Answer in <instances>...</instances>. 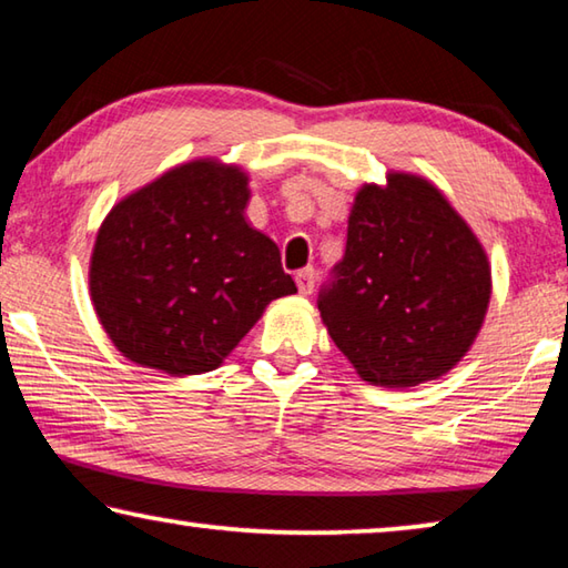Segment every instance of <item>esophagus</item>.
Here are the masks:
<instances>
[{
  "label": "esophagus",
  "instance_id": "esophagus-1",
  "mask_svg": "<svg viewBox=\"0 0 568 568\" xmlns=\"http://www.w3.org/2000/svg\"><path fill=\"white\" fill-rule=\"evenodd\" d=\"M295 283L301 295H311L315 287V267H303V271L295 273Z\"/></svg>",
  "mask_w": 568,
  "mask_h": 568
}]
</instances>
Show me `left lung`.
<instances>
[{"instance_id":"left-lung-1","label":"left lung","mask_w":568,"mask_h":568,"mask_svg":"<svg viewBox=\"0 0 568 568\" xmlns=\"http://www.w3.org/2000/svg\"><path fill=\"white\" fill-rule=\"evenodd\" d=\"M488 297L491 265L466 220L428 180L388 172L386 187L355 195L318 311L363 381L410 388L464 358Z\"/></svg>"}]
</instances>
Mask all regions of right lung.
<instances>
[{"label": "right lung", "instance_id": "1", "mask_svg": "<svg viewBox=\"0 0 568 568\" xmlns=\"http://www.w3.org/2000/svg\"><path fill=\"white\" fill-rule=\"evenodd\" d=\"M247 200L245 172L207 158L110 210L90 295L124 358L170 376L215 371L267 303L297 293L281 250L245 220Z\"/></svg>", "mask_w": 568, "mask_h": 568}]
</instances>
